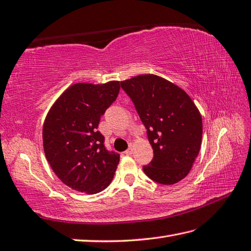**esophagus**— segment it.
Segmentation results:
<instances>
[{"label":"esophagus","instance_id":"1","mask_svg":"<svg viewBox=\"0 0 251 251\" xmlns=\"http://www.w3.org/2000/svg\"><path fill=\"white\" fill-rule=\"evenodd\" d=\"M132 153V144H129V149H127L126 151H124L125 155H130Z\"/></svg>","mask_w":251,"mask_h":251}]
</instances>
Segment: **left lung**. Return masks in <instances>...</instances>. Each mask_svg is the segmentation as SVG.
Returning a JSON list of instances; mask_svg holds the SVG:
<instances>
[{
	"label": "left lung",
	"instance_id": "8db88e82",
	"mask_svg": "<svg viewBox=\"0 0 251 251\" xmlns=\"http://www.w3.org/2000/svg\"><path fill=\"white\" fill-rule=\"evenodd\" d=\"M147 129L153 159L144 166L155 183L173 185L185 178L197 158L202 139V119L181 88L147 74L121 81Z\"/></svg>",
	"mask_w": 251,
	"mask_h": 251
}]
</instances>
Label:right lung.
Returning a JSON list of instances; mask_svg holds the SVG:
<instances>
[{"label":"right lung","instance_id":"obj_1","mask_svg":"<svg viewBox=\"0 0 251 251\" xmlns=\"http://www.w3.org/2000/svg\"><path fill=\"white\" fill-rule=\"evenodd\" d=\"M120 81L74 83L58 97L44 120L46 158L54 173L74 190H104L114 177L120 154L109 152L98 125L120 92Z\"/></svg>","mask_w":251,"mask_h":251}]
</instances>
